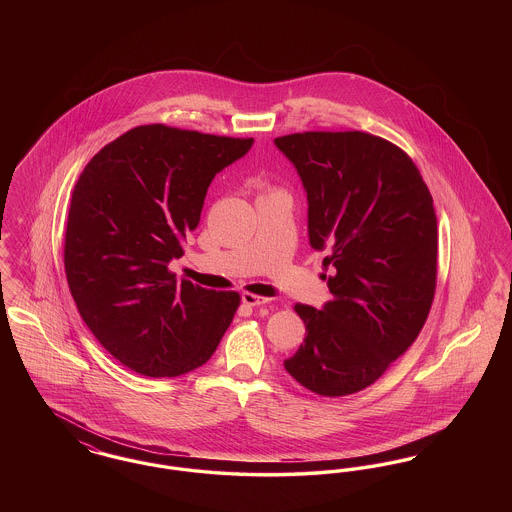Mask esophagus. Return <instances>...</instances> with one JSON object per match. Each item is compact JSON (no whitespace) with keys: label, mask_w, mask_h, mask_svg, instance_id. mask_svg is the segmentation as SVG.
I'll return each instance as SVG.
<instances>
[{"label":"esophagus","mask_w":512,"mask_h":512,"mask_svg":"<svg viewBox=\"0 0 512 512\" xmlns=\"http://www.w3.org/2000/svg\"><path fill=\"white\" fill-rule=\"evenodd\" d=\"M242 301H244V305H247V307H259V305L268 303L267 297H261V295L249 292L242 293Z\"/></svg>","instance_id":"obj_1"}]
</instances>
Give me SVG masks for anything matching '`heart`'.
I'll list each match as a JSON object with an SVG mask.
<instances>
[{
	"mask_svg": "<svg viewBox=\"0 0 512 512\" xmlns=\"http://www.w3.org/2000/svg\"><path fill=\"white\" fill-rule=\"evenodd\" d=\"M278 192H284V190L274 188V186H263V194H278Z\"/></svg>",
	"mask_w": 512,
	"mask_h": 512,
	"instance_id": "1",
	"label": "heart"
}]
</instances>
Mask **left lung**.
<instances>
[{"instance_id": "obj_1", "label": "left lung", "mask_w": 512, "mask_h": 512, "mask_svg": "<svg viewBox=\"0 0 512 512\" xmlns=\"http://www.w3.org/2000/svg\"><path fill=\"white\" fill-rule=\"evenodd\" d=\"M309 201V242L326 249L332 299L297 303L305 340L286 370L307 390L343 397L374 384L418 338L438 280V220L413 159L359 132H301L274 140Z\"/></svg>"}]
</instances>
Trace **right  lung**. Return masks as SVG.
Returning <instances> with one entry per match:
<instances>
[{
  "label": "right lung",
  "instance_id": "obj_1",
  "mask_svg": "<svg viewBox=\"0 0 512 512\" xmlns=\"http://www.w3.org/2000/svg\"><path fill=\"white\" fill-rule=\"evenodd\" d=\"M251 144L144 124L99 149L80 174L65 232L69 290L92 334L130 370H194L236 315L240 293L176 282L169 263L184 255L215 174Z\"/></svg>",
  "mask_w": 512,
  "mask_h": 512
}]
</instances>
